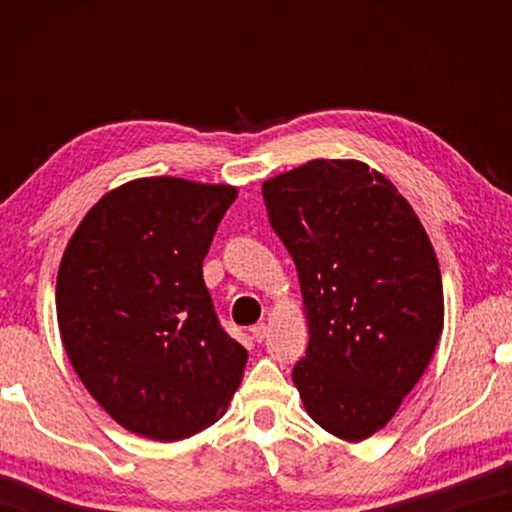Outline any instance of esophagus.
Instances as JSON below:
<instances>
[{"label": "esophagus", "mask_w": 512, "mask_h": 512, "mask_svg": "<svg viewBox=\"0 0 512 512\" xmlns=\"http://www.w3.org/2000/svg\"><path fill=\"white\" fill-rule=\"evenodd\" d=\"M250 334H253V339L257 343H262L266 339V334H268V325L266 323H257V325L250 327Z\"/></svg>", "instance_id": "1"}]
</instances>
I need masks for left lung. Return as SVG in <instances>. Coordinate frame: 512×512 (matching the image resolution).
Listing matches in <instances>:
<instances>
[{
	"label": "left lung",
	"instance_id": "left-lung-1",
	"mask_svg": "<svg viewBox=\"0 0 512 512\" xmlns=\"http://www.w3.org/2000/svg\"><path fill=\"white\" fill-rule=\"evenodd\" d=\"M262 192L309 327L293 384L311 420L361 443L400 409L443 334L436 253L409 201L361 160H309Z\"/></svg>",
	"mask_w": 512,
	"mask_h": 512
}]
</instances>
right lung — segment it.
<instances>
[{
    "label": "right lung",
    "instance_id": "right-lung-1",
    "mask_svg": "<svg viewBox=\"0 0 512 512\" xmlns=\"http://www.w3.org/2000/svg\"><path fill=\"white\" fill-rule=\"evenodd\" d=\"M237 187L173 176L103 194L60 259L56 316L67 359L112 420L173 443L210 427L248 352L223 332L203 259Z\"/></svg>",
    "mask_w": 512,
    "mask_h": 512
}]
</instances>
